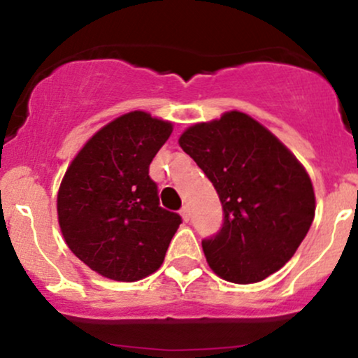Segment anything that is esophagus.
Here are the masks:
<instances>
[{
    "label": "esophagus",
    "mask_w": 358,
    "mask_h": 358,
    "mask_svg": "<svg viewBox=\"0 0 358 358\" xmlns=\"http://www.w3.org/2000/svg\"><path fill=\"white\" fill-rule=\"evenodd\" d=\"M180 213H182V219H183V222H188V220H190V208H188L187 205H185V207H182V210H180Z\"/></svg>",
    "instance_id": "obj_1"
}]
</instances>
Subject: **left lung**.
<instances>
[{"label":"left lung","mask_w":358,"mask_h":358,"mask_svg":"<svg viewBox=\"0 0 358 358\" xmlns=\"http://www.w3.org/2000/svg\"><path fill=\"white\" fill-rule=\"evenodd\" d=\"M178 143L215 187L224 210L220 231L202 241L213 273L250 285L281 269L315 219L313 185L301 163L239 110L188 127Z\"/></svg>","instance_id":"8db88e82"}]
</instances>
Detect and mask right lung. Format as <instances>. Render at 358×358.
I'll use <instances>...</instances> for the list:
<instances>
[{
	"mask_svg": "<svg viewBox=\"0 0 358 358\" xmlns=\"http://www.w3.org/2000/svg\"><path fill=\"white\" fill-rule=\"evenodd\" d=\"M171 122L133 110L97 131L65 171L57 196L69 249L114 281L153 274L182 224L159 207L150 165L170 138Z\"/></svg>",
	"mask_w": 358,
	"mask_h": 358,
	"instance_id": "1",
	"label": "right lung"
}]
</instances>
